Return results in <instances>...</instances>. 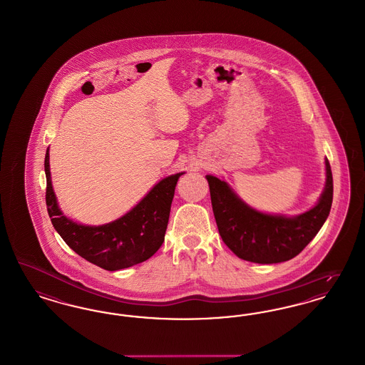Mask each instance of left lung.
<instances>
[{"mask_svg":"<svg viewBox=\"0 0 365 365\" xmlns=\"http://www.w3.org/2000/svg\"><path fill=\"white\" fill-rule=\"evenodd\" d=\"M326 164V185L318 204L287 217L258 212L242 201L225 180L206 175L222 242L239 258L255 263H279L300 254L329 217L333 202V175Z\"/></svg>","mask_w":365,"mask_h":365,"instance_id":"obj_1","label":"left lung"}]
</instances>
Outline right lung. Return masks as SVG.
<instances>
[{
  "instance_id": "right-lung-1",
  "label": "right lung",
  "mask_w": 365,
  "mask_h": 365,
  "mask_svg": "<svg viewBox=\"0 0 365 365\" xmlns=\"http://www.w3.org/2000/svg\"><path fill=\"white\" fill-rule=\"evenodd\" d=\"M48 148L44 158L46 205L53 227L80 257L104 270L115 272L149 259L164 242L176 182L185 173L161 179L122 217L103 225H83L59 209L50 175Z\"/></svg>"
}]
</instances>
